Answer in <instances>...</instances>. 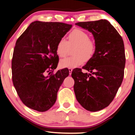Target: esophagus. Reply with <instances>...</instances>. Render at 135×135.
I'll list each match as a JSON object with an SVG mask.
<instances>
[{
  "label": "esophagus",
  "mask_w": 135,
  "mask_h": 135,
  "mask_svg": "<svg viewBox=\"0 0 135 135\" xmlns=\"http://www.w3.org/2000/svg\"><path fill=\"white\" fill-rule=\"evenodd\" d=\"M69 75H70L72 74V68H69Z\"/></svg>",
  "instance_id": "34e87169"
}]
</instances>
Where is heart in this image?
Instances as JSON below:
<instances>
[{
  "mask_svg": "<svg viewBox=\"0 0 135 135\" xmlns=\"http://www.w3.org/2000/svg\"><path fill=\"white\" fill-rule=\"evenodd\" d=\"M72 51L74 56L61 60L59 66L61 68H75L89 61L96 51V46L90 40V36L84 31L75 28L68 36V41L65 38L59 39L56 45V54L59 57L67 55L69 47H74Z\"/></svg>",
  "mask_w": 135,
  "mask_h": 135,
  "instance_id": "1",
  "label": "heart"
}]
</instances>
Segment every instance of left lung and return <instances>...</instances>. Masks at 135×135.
I'll return each mask as SVG.
<instances>
[{
    "instance_id": "obj_1",
    "label": "left lung",
    "mask_w": 135,
    "mask_h": 135,
    "mask_svg": "<svg viewBox=\"0 0 135 135\" xmlns=\"http://www.w3.org/2000/svg\"><path fill=\"white\" fill-rule=\"evenodd\" d=\"M76 25L93 35L96 51L83 69L73 70L76 100L86 110L100 111L113 100L122 83L126 57L122 37L106 20L79 22Z\"/></svg>"
}]
</instances>
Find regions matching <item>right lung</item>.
Masks as SVG:
<instances>
[{"mask_svg": "<svg viewBox=\"0 0 135 135\" xmlns=\"http://www.w3.org/2000/svg\"><path fill=\"white\" fill-rule=\"evenodd\" d=\"M72 27L59 22L36 21L17 39L12 60L13 84L26 107L39 112L50 109L57 92L69 74L67 68H57L56 45Z\"/></svg>", "mask_w": 135, "mask_h": 135, "instance_id": "add662e5", "label": "right lung"}]
</instances>
